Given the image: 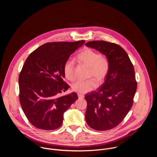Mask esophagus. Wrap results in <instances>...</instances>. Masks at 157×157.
<instances>
[{"label": "esophagus", "mask_w": 157, "mask_h": 157, "mask_svg": "<svg viewBox=\"0 0 157 157\" xmlns=\"http://www.w3.org/2000/svg\"><path fill=\"white\" fill-rule=\"evenodd\" d=\"M78 96L79 99H81V98H84V95L82 94H80V93H78Z\"/></svg>", "instance_id": "1"}]
</instances>
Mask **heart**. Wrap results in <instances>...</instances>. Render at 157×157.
Returning <instances> with one entry per match:
<instances>
[{
    "instance_id": "1",
    "label": "heart",
    "mask_w": 157,
    "mask_h": 157,
    "mask_svg": "<svg viewBox=\"0 0 157 157\" xmlns=\"http://www.w3.org/2000/svg\"><path fill=\"white\" fill-rule=\"evenodd\" d=\"M78 60L87 66L89 76L93 77L100 83L106 77L109 71V62L107 58L100 55L91 48H85L77 56ZM63 73L65 78L70 81L75 79V63L71 59L67 60L63 66ZM97 86L94 79H89L86 81H78L71 85L72 90L75 92L84 94L92 91Z\"/></svg>"
}]
</instances>
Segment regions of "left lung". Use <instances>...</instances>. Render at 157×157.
<instances>
[{"instance_id":"obj_1","label":"left lung","mask_w":157,"mask_h":157,"mask_svg":"<svg viewBox=\"0 0 157 157\" xmlns=\"http://www.w3.org/2000/svg\"><path fill=\"white\" fill-rule=\"evenodd\" d=\"M86 45L104 55L109 62L104 82L85 96L86 121L94 130H110L124 120L132 106L137 87L135 71L127 53L118 44L91 41Z\"/></svg>"}]
</instances>
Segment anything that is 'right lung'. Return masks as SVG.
Segmentation results:
<instances>
[{"instance_id": "1", "label": "right lung", "mask_w": 157, "mask_h": 157, "mask_svg": "<svg viewBox=\"0 0 157 157\" xmlns=\"http://www.w3.org/2000/svg\"><path fill=\"white\" fill-rule=\"evenodd\" d=\"M84 40L47 43L27 58L19 75V98L24 114L35 127L59 128L63 114L78 99L75 92L58 96L70 87L64 81L63 66Z\"/></svg>"}]
</instances>
